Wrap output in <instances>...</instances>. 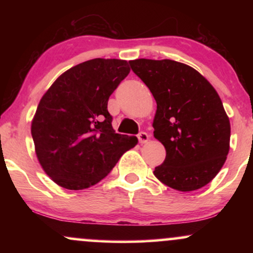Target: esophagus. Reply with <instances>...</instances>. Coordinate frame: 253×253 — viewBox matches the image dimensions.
I'll return each mask as SVG.
<instances>
[{
    "label": "esophagus",
    "instance_id": "obj_1",
    "mask_svg": "<svg viewBox=\"0 0 253 253\" xmlns=\"http://www.w3.org/2000/svg\"><path fill=\"white\" fill-rule=\"evenodd\" d=\"M138 139H139V143L140 144H145V143H147V141H149V139H150V135L147 134L146 132H140L138 134Z\"/></svg>",
    "mask_w": 253,
    "mask_h": 253
}]
</instances>
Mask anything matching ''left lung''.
I'll list each match as a JSON object with an SVG mask.
<instances>
[{"instance_id": "1", "label": "left lung", "mask_w": 253, "mask_h": 253, "mask_svg": "<svg viewBox=\"0 0 253 253\" xmlns=\"http://www.w3.org/2000/svg\"><path fill=\"white\" fill-rule=\"evenodd\" d=\"M157 103L153 135L167 151L155 176L193 191L217 175L229 151L231 124L213 85L191 66L171 59L129 60Z\"/></svg>"}]
</instances>
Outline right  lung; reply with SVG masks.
Here are the masks:
<instances>
[{
    "mask_svg": "<svg viewBox=\"0 0 253 253\" xmlns=\"http://www.w3.org/2000/svg\"><path fill=\"white\" fill-rule=\"evenodd\" d=\"M129 71L127 60L95 58L66 70L42 95L31 132L38 161L59 187L95 185L138 144L136 136L115 133L107 109Z\"/></svg>",
    "mask_w": 253,
    "mask_h": 253,
    "instance_id": "obj_1",
    "label": "right lung"
}]
</instances>
